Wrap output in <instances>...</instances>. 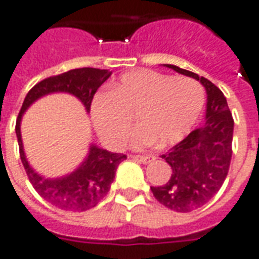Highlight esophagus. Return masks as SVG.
I'll list each match as a JSON object with an SVG mask.
<instances>
[{"label":"esophagus","mask_w":259,"mask_h":259,"mask_svg":"<svg viewBox=\"0 0 259 259\" xmlns=\"http://www.w3.org/2000/svg\"><path fill=\"white\" fill-rule=\"evenodd\" d=\"M132 158L137 159L139 162H143V164H149L151 161H154L153 155H132Z\"/></svg>","instance_id":"34e87169"}]
</instances>
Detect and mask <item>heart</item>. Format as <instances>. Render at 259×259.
Masks as SVG:
<instances>
[{
	"instance_id": "1",
	"label": "heart",
	"mask_w": 259,
	"mask_h": 259,
	"mask_svg": "<svg viewBox=\"0 0 259 259\" xmlns=\"http://www.w3.org/2000/svg\"><path fill=\"white\" fill-rule=\"evenodd\" d=\"M205 89L191 77L169 76L151 69L124 73L91 102L95 130L109 145L122 146L135 120L132 145H176L191 131L205 106Z\"/></svg>"
}]
</instances>
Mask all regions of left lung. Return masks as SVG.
<instances>
[{"mask_svg":"<svg viewBox=\"0 0 259 259\" xmlns=\"http://www.w3.org/2000/svg\"><path fill=\"white\" fill-rule=\"evenodd\" d=\"M165 67L199 80L207 94L205 125L161 155L170 165L172 176L164 186L151 187L159 203L170 210L188 213L210 201L228 175L233 118L223 91L210 80L176 65Z\"/></svg>","mask_w":259,"mask_h":259,"instance_id":"1","label":"left lung"}]
</instances>
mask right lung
<instances>
[{
    "label": "right lung",
    "mask_w": 259,
    "mask_h": 259,
    "mask_svg": "<svg viewBox=\"0 0 259 259\" xmlns=\"http://www.w3.org/2000/svg\"><path fill=\"white\" fill-rule=\"evenodd\" d=\"M112 72L98 68H77L64 72L57 76L44 79L28 91L21 105L20 113L16 120V137L23 166L30 179L32 187L44 199L58 209L69 211H84L98 205L110 190L116 169L127 155L121 153H110L98 146L91 145L89 154L72 174L58 179H46L31 168L24 154L21 142L20 122L23 113L28 106L44 95L52 93H69L81 101L87 112H90L94 94Z\"/></svg>",
    "instance_id": "obj_1"
}]
</instances>
